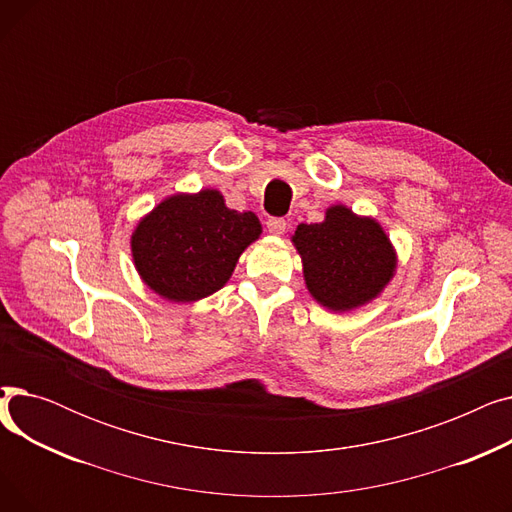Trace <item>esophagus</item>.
<instances>
[{
	"label": "esophagus",
	"mask_w": 512,
	"mask_h": 512,
	"mask_svg": "<svg viewBox=\"0 0 512 512\" xmlns=\"http://www.w3.org/2000/svg\"><path fill=\"white\" fill-rule=\"evenodd\" d=\"M286 228H288V224H286L284 218H270V220H267V230H270V232L276 234V236L284 234Z\"/></svg>",
	"instance_id": "34e87169"
}]
</instances>
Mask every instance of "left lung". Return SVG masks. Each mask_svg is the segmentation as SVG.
<instances>
[{
  "label": "left lung",
  "mask_w": 512,
  "mask_h": 512,
  "mask_svg": "<svg viewBox=\"0 0 512 512\" xmlns=\"http://www.w3.org/2000/svg\"><path fill=\"white\" fill-rule=\"evenodd\" d=\"M292 245L309 294L336 313L378 299L396 274V251L380 222L346 205L328 207L324 222L299 224Z\"/></svg>",
  "instance_id": "8db88e82"
}]
</instances>
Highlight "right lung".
I'll return each mask as SVG.
<instances>
[{
	"instance_id": "obj_1",
	"label": "right lung",
	"mask_w": 512,
	"mask_h": 512,
	"mask_svg": "<svg viewBox=\"0 0 512 512\" xmlns=\"http://www.w3.org/2000/svg\"><path fill=\"white\" fill-rule=\"evenodd\" d=\"M261 234L253 211H236L215 188L176 193L155 205L130 236L141 280L161 299L193 303L218 292Z\"/></svg>"
}]
</instances>
